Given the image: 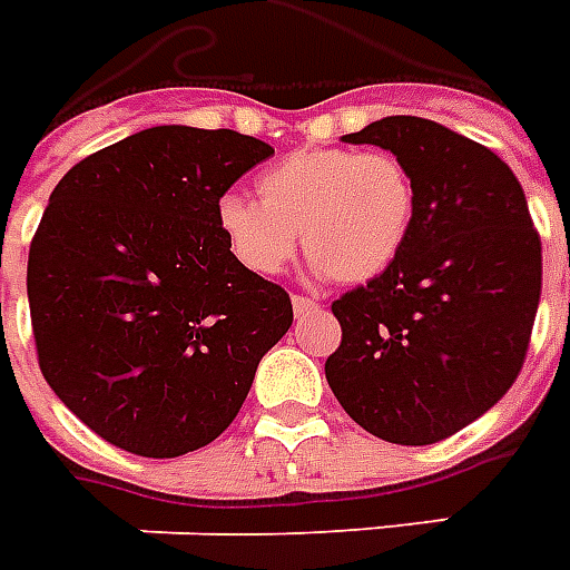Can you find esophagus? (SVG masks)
I'll return each instance as SVG.
<instances>
[{"label":"esophagus","mask_w":570,"mask_h":570,"mask_svg":"<svg viewBox=\"0 0 570 570\" xmlns=\"http://www.w3.org/2000/svg\"><path fill=\"white\" fill-rule=\"evenodd\" d=\"M293 311H296V317H311V314H317L320 305L314 302V298L293 296Z\"/></svg>","instance_id":"1"}]
</instances>
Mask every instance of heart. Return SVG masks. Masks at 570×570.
Returning <instances> with one entry per match:
<instances>
[{
    "label": "heart",
    "instance_id": "heart-1",
    "mask_svg": "<svg viewBox=\"0 0 570 570\" xmlns=\"http://www.w3.org/2000/svg\"><path fill=\"white\" fill-rule=\"evenodd\" d=\"M256 193L259 202L226 193L217 229L232 256L263 277L284 272L302 232L311 272L362 284L399 259L414 223L411 175L383 150H296L259 175Z\"/></svg>",
    "mask_w": 570,
    "mask_h": 570
}]
</instances>
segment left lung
Listing matches in <instances>:
<instances>
[{"instance_id":"1","label":"left lung","mask_w":570,"mask_h":570,"mask_svg":"<svg viewBox=\"0 0 570 570\" xmlns=\"http://www.w3.org/2000/svg\"><path fill=\"white\" fill-rule=\"evenodd\" d=\"M350 145L390 150L414 184L399 259L332 305L326 381L390 444L456 435L513 386L541 298V238L525 193L489 147L423 117H383Z\"/></svg>"}]
</instances>
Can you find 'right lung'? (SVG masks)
<instances>
[{
  "instance_id": "obj_1",
  "label": "right lung",
  "mask_w": 570,
  "mask_h": 570,
  "mask_svg": "<svg viewBox=\"0 0 570 570\" xmlns=\"http://www.w3.org/2000/svg\"><path fill=\"white\" fill-rule=\"evenodd\" d=\"M272 154L232 129L154 126L50 193L27 265L38 365L108 444L147 459L210 444L293 326L284 286L217 229L223 193Z\"/></svg>"
}]
</instances>
